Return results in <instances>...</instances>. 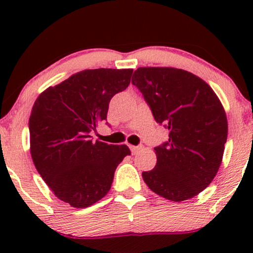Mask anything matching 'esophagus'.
Listing matches in <instances>:
<instances>
[{
    "label": "esophagus",
    "mask_w": 253,
    "mask_h": 253,
    "mask_svg": "<svg viewBox=\"0 0 253 253\" xmlns=\"http://www.w3.org/2000/svg\"><path fill=\"white\" fill-rule=\"evenodd\" d=\"M143 145H138V146H132V145H130L129 146V149H130V151H132V153L133 155H135V153H138L139 151H140L141 149H143Z\"/></svg>",
    "instance_id": "obj_1"
}]
</instances>
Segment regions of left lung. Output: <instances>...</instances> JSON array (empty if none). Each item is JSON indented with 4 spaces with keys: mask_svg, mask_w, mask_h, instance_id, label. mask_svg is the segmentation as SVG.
Returning a JSON list of instances; mask_svg holds the SVG:
<instances>
[{
    "mask_svg": "<svg viewBox=\"0 0 253 253\" xmlns=\"http://www.w3.org/2000/svg\"><path fill=\"white\" fill-rule=\"evenodd\" d=\"M132 84L170 132L169 140L155 147L157 164L143 172L145 183L171 201L196 196L215 177L227 140L219 97L201 78L175 68H139Z\"/></svg>",
    "mask_w": 253,
    "mask_h": 253,
    "instance_id": "obj_1",
    "label": "left lung"
}]
</instances>
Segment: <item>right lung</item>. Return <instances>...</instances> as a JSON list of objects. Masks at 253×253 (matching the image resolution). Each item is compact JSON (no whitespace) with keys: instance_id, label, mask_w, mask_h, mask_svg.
I'll return each instance as SVG.
<instances>
[{"instance_id":"right-lung-1","label":"right lung","mask_w":253,"mask_h":253,"mask_svg":"<svg viewBox=\"0 0 253 253\" xmlns=\"http://www.w3.org/2000/svg\"><path fill=\"white\" fill-rule=\"evenodd\" d=\"M132 69H94L72 75L38 96L30 117L31 156L53 194L86 208L108 194L126 145L92 141L109 102L129 85Z\"/></svg>"}]
</instances>
